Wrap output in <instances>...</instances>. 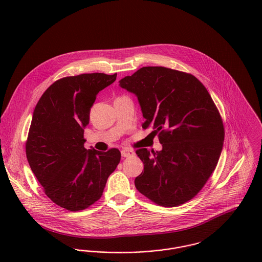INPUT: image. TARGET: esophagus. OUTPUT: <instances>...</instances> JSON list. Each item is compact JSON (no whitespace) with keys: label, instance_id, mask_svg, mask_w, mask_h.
<instances>
[{"label":"esophagus","instance_id":"1","mask_svg":"<svg viewBox=\"0 0 262 262\" xmlns=\"http://www.w3.org/2000/svg\"><path fill=\"white\" fill-rule=\"evenodd\" d=\"M121 154L123 157H130V156H133L135 152L133 150L123 149L121 151Z\"/></svg>","mask_w":262,"mask_h":262}]
</instances>
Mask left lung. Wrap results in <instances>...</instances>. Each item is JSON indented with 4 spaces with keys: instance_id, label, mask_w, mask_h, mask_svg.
<instances>
[{
    "instance_id": "1",
    "label": "left lung",
    "mask_w": 262,
    "mask_h": 262,
    "mask_svg": "<svg viewBox=\"0 0 262 262\" xmlns=\"http://www.w3.org/2000/svg\"><path fill=\"white\" fill-rule=\"evenodd\" d=\"M137 96L145 122L158 133L162 150L140 148L144 171L135 187L153 203L181 206L204 187L221 155L225 130L221 115L205 85L192 75L145 67L120 80Z\"/></svg>"
}]
</instances>
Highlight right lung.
I'll list each match as a JSON object with an SVG mask.
<instances>
[{
	"mask_svg": "<svg viewBox=\"0 0 262 262\" xmlns=\"http://www.w3.org/2000/svg\"><path fill=\"white\" fill-rule=\"evenodd\" d=\"M117 74H82L54 81L38 101L26 141V156L45 194L72 212L84 210L103 194L121 159L117 148L85 149L83 129L100 91Z\"/></svg>",
	"mask_w": 262,
	"mask_h": 262,
	"instance_id": "obj_1",
	"label": "right lung"
}]
</instances>
